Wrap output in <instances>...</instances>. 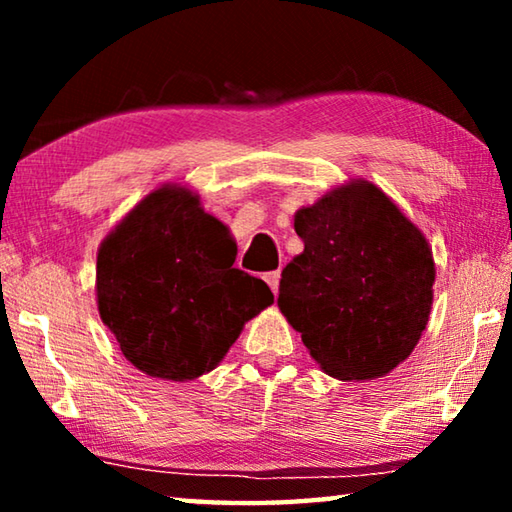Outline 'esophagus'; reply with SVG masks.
<instances>
[{
	"label": "esophagus",
	"instance_id": "esophagus-1",
	"mask_svg": "<svg viewBox=\"0 0 512 512\" xmlns=\"http://www.w3.org/2000/svg\"><path fill=\"white\" fill-rule=\"evenodd\" d=\"M264 280H266L268 287H271V291H273V293H277V289H280V271H271V273H266V275H264Z\"/></svg>",
	"mask_w": 512,
	"mask_h": 512
}]
</instances>
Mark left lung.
<instances>
[{
    "mask_svg": "<svg viewBox=\"0 0 512 512\" xmlns=\"http://www.w3.org/2000/svg\"><path fill=\"white\" fill-rule=\"evenodd\" d=\"M293 228L305 250L282 271V316L325 375L386 377L429 323L436 262L424 232L366 178L300 207Z\"/></svg>",
    "mask_w": 512,
    "mask_h": 512,
    "instance_id": "1",
    "label": "left lung"
}]
</instances>
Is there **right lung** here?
<instances>
[{"mask_svg":"<svg viewBox=\"0 0 512 512\" xmlns=\"http://www.w3.org/2000/svg\"><path fill=\"white\" fill-rule=\"evenodd\" d=\"M237 244L183 183L146 194L97 250V309L124 357L153 379L212 372L259 311L266 282L232 268Z\"/></svg>","mask_w":512,"mask_h":512,"instance_id":"1","label":"right lung"}]
</instances>
